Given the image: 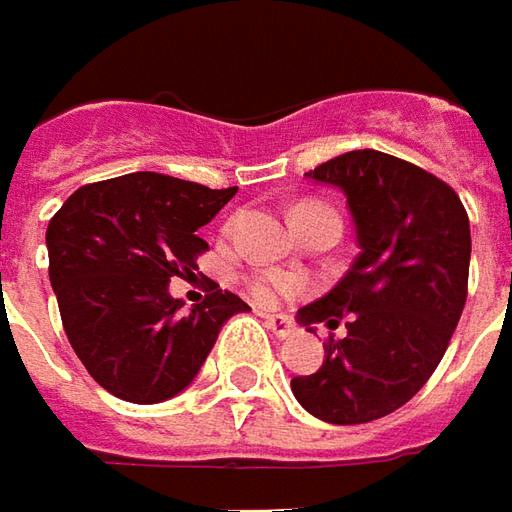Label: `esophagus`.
I'll use <instances>...</instances> for the list:
<instances>
[{
	"label": "esophagus",
	"mask_w": 512,
	"mask_h": 512,
	"mask_svg": "<svg viewBox=\"0 0 512 512\" xmlns=\"http://www.w3.org/2000/svg\"><path fill=\"white\" fill-rule=\"evenodd\" d=\"M264 324L267 329L276 335V338H290V335H296V327H293V321L290 318H284V315H264Z\"/></svg>",
	"instance_id": "34e87169"
}]
</instances>
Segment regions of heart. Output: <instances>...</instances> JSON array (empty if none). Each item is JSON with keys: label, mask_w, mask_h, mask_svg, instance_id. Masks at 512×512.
Returning <instances> with one entry per match:
<instances>
[{"label": "heart", "mask_w": 512, "mask_h": 512, "mask_svg": "<svg viewBox=\"0 0 512 512\" xmlns=\"http://www.w3.org/2000/svg\"><path fill=\"white\" fill-rule=\"evenodd\" d=\"M329 214L335 216L329 211L327 205H318V202H301L293 208V222L298 219H307V216H321ZM298 287L296 279H290V276H281V273H259V276H253L250 279V296L256 298V301H262V304H273L279 296H287V293H293Z\"/></svg>", "instance_id": "heart-1"}]
</instances>
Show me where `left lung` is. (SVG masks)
Returning a JSON list of instances; mask_svg holds the SVG:
<instances>
[{"label": "left lung", "mask_w": 512, "mask_h": 512, "mask_svg": "<svg viewBox=\"0 0 512 512\" xmlns=\"http://www.w3.org/2000/svg\"><path fill=\"white\" fill-rule=\"evenodd\" d=\"M304 177L344 191L360 253L327 296L298 310L304 327L344 321L346 338H329L321 369L290 386L324 423H372L406 406L448 349L468 298V214L440 177L375 149Z\"/></svg>", "instance_id": "1"}]
</instances>
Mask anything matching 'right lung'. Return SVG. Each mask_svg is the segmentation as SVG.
Listing matches in <instances>:
<instances>
[{"label":"right lung","mask_w":512,"mask_h":512,"mask_svg":"<svg viewBox=\"0 0 512 512\" xmlns=\"http://www.w3.org/2000/svg\"><path fill=\"white\" fill-rule=\"evenodd\" d=\"M236 194L135 171L78 188L47 225L50 284L64 332L98 386L129 403H163L197 377L222 324L250 307L211 287L183 310L168 293L208 248L200 228Z\"/></svg>","instance_id":"obj_1"}]
</instances>
